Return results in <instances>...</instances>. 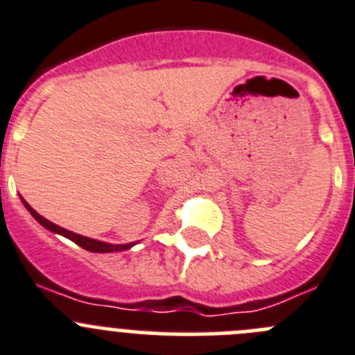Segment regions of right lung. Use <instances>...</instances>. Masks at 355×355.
<instances>
[{"mask_svg":"<svg viewBox=\"0 0 355 355\" xmlns=\"http://www.w3.org/2000/svg\"><path fill=\"white\" fill-rule=\"evenodd\" d=\"M22 200V198H21ZM22 203H24V207L28 208L29 214L33 215V217L38 220L40 224H42L45 230L52 231V233H58L61 234V236L68 238V240H71L73 243H77L78 247L85 248V250H89V252H98V254H107V252H122V250H128V248H131L135 243H124V245H112V243H105V241H99V240H92V238H87V236H82V234H77L73 233V231H68L64 230V227L58 226V224L51 223V220H47L45 217H42V215L38 214L36 210H33L31 207H29L28 203H26L24 200H22Z\"/></svg>","mask_w":355,"mask_h":355,"instance_id":"obj_1","label":"right lung"}]
</instances>
